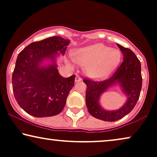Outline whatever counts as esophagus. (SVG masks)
<instances>
[{
	"mask_svg": "<svg viewBox=\"0 0 157 157\" xmlns=\"http://www.w3.org/2000/svg\"><path fill=\"white\" fill-rule=\"evenodd\" d=\"M82 80V79L79 75H77L76 76V78H75V82H81Z\"/></svg>",
	"mask_w": 157,
	"mask_h": 157,
	"instance_id": "obj_1",
	"label": "esophagus"
}]
</instances>
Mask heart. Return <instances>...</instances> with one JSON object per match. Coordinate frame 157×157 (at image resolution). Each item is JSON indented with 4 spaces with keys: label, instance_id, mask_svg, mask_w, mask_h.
<instances>
[{
    "label": "heart",
    "instance_id": "b5f03b06",
    "mask_svg": "<svg viewBox=\"0 0 157 157\" xmlns=\"http://www.w3.org/2000/svg\"><path fill=\"white\" fill-rule=\"evenodd\" d=\"M73 60L78 65L85 66V72L92 78L100 79L109 75L121 60V52L101 43L90 45L79 49Z\"/></svg>",
    "mask_w": 157,
    "mask_h": 157
}]
</instances>
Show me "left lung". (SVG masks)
I'll return each instance as SVG.
<instances>
[{"label":"left lung","mask_w":157,"mask_h":157,"mask_svg":"<svg viewBox=\"0 0 157 157\" xmlns=\"http://www.w3.org/2000/svg\"><path fill=\"white\" fill-rule=\"evenodd\" d=\"M123 54V62L111 78L104 81L85 79L87 85L85 101L87 110L98 120L114 122L123 118L134 109L140 98L142 85L141 63L135 54L129 48L117 44ZM119 86L125 95L126 101L120 108L107 110L101 107V95L112 86Z\"/></svg>","instance_id":"1"}]
</instances>
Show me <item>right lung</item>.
<instances>
[{"label":"right lung","mask_w":157,"mask_h":157,"mask_svg":"<svg viewBox=\"0 0 157 157\" xmlns=\"http://www.w3.org/2000/svg\"><path fill=\"white\" fill-rule=\"evenodd\" d=\"M70 41L51 37L30 43L17 56L12 75L15 100L35 117L57 115L63 111L75 76L63 78L57 59L64 56Z\"/></svg>","instance_id":"obj_1"}]
</instances>
